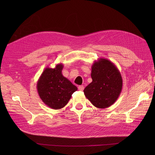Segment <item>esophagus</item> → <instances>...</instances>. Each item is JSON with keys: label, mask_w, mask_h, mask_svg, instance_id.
<instances>
[{"label": "esophagus", "mask_w": 155, "mask_h": 155, "mask_svg": "<svg viewBox=\"0 0 155 155\" xmlns=\"http://www.w3.org/2000/svg\"><path fill=\"white\" fill-rule=\"evenodd\" d=\"M84 89V87L83 85H80L78 87V90L80 91H83Z\"/></svg>", "instance_id": "obj_1"}]
</instances>
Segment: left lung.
Here are the masks:
<instances>
[{
	"label": "left lung",
	"mask_w": 155,
	"mask_h": 155,
	"mask_svg": "<svg viewBox=\"0 0 155 155\" xmlns=\"http://www.w3.org/2000/svg\"><path fill=\"white\" fill-rule=\"evenodd\" d=\"M92 82L84 89L87 99L99 109L109 107L118 99L123 88L119 70L110 60L101 58L92 66Z\"/></svg>",
	"instance_id": "1"
}]
</instances>
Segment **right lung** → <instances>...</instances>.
Returning <instances> with one entry per match:
<instances>
[{
    "instance_id": "right-lung-1",
    "label": "right lung",
    "mask_w": 155,
    "mask_h": 155,
    "mask_svg": "<svg viewBox=\"0 0 155 155\" xmlns=\"http://www.w3.org/2000/svg\"><path fill=\"white\" fill-rule=\"evenodd\" d=\"M63 64L58 63L55 68L46 67L37 82V91L40 99L53 109L64 107L77 87L62 75Z\"/></svg>"
}]
</instances>
